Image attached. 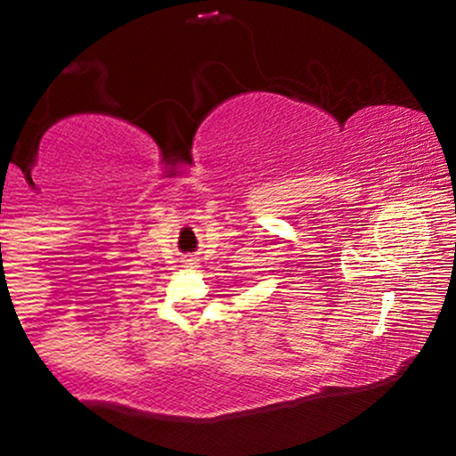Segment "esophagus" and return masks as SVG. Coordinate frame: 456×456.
<instances>
[{
    "mask_svg": "<svg viewBox=\"0 0 456 456\" xmlns=\"http://www.w3.org/2000/svg\"><path fill=\"white\" fill-rule=\"evenodd\" d=\"M188 268H197V259H186Z\"/></svg>",
    "mask_w": 456,
    "mask_h": 456,
    "instance_id": "1",
    "label": "esophagus"
}]
</instances>
